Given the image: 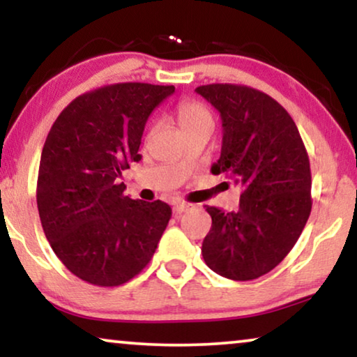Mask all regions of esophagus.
Here are the masks:
<instances>
[{"mask_svg":"<svg viewBox=\"0 0 357 357\" xmlns=\"http://www.w3.org/2000/svg\"><path fill=\"white\" fill-rule=\"evenodd\" d=\"M190 208H192V204H188V203H183V202H178V203L175 204V206H174V213L177 214V216H178V214H182V213H187Z\"/></svg>","mask_w":357,"mask_h":357,"instance_id":"34e87169","label":"esophagus"}]
</instances>
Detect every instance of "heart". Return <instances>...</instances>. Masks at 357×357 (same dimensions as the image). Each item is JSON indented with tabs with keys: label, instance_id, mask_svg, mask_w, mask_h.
I'll use <instances>...</instances> for the list:
<instances>
[{
	"label": "heart",
	"instance_id": "heart-1",
	"mask_svg": "<svg viewBox=\"0 0 357 357\" xmlns=\"http://www.w3.org/2000/svg\"><path fill=\"white\" fill-rule=\"evenodd\" d=\"M175 114H177V121L185 135L192 133L202 126H213V116L209 114L208 107L198 100H180Z\"/></svg>",
	"mask_w": 357,
	"mask_h": 357
}]
</instances>
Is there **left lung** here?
I'll return each instance as SVG.
<instances>
[{"label": "left lung", "mask_w": 357, "mask_h": 357, "mask_svg": "<svg viewBox=\"0 0 357 357\" xmlns=\"http://www.w3.org/2000/svg\"><path fill=\"white\" fill-rule=\"evenodd\" d=\"M195 91L222 120L221 158L211 172L242 185L237 213L206 206L213 224L203 258L229 280H257L284 260L310 216L309 155L294 120L265 92L241 84Z\"/></svg>", "instance_id": "1"}]
</instances>
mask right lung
I'll return each instance as SVG.
<instances>
[{"instance_id":"add662e5","label":"right lung","mask_w":357,"mask_h":357,"mask_svg":"<svg viewBox=\"0 0 357 357\" xmlns=\"http://www.w3.org/2000/svg\"><path fill=\"white\" fill-rule=\"evenodd\" d=\"M174 86L119 82L76 97L42 149L37 208L63 265L100 287L125 284L153 258L172 209L125 197L121 170L141 160L151 112Z\"/></svg>"}]
</instances>
